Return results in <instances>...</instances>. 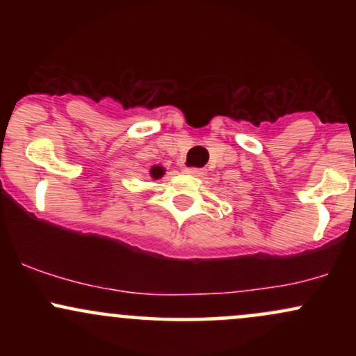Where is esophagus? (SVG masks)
Returning <instances> with one entry per match:
<instances>
[{
  "label": "esophagus",
  "mask_w": 356,
  "mask_h": 356,
  "mask_svg": "<svg viewBox=\"0 0 356 356\" xmlns=\"http://www.w3.org/2000/svg\"><path fill=\"white\" fill-rule=\"evenodd\" d=\"M184 172L191 174V175H197V177H202V175L206 174V169H194V167H186V169H184Z\"/></svg>",
  "instance_id": "obj_1"
}]
</instances>
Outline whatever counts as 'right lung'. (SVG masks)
I'll use <instances>...</instances> for the list:
<instances>
[{"label": "right lung", "instance_id": "right-lung-1", "mask_svg": "<svg viewBox=\"0 0 356 356\" xmlns=\"http://www.w3.org/2000/svg\"><path fill=\"white\" fill-rule=\"evenodd\" d=\"M164 174H165V169L161 165H152V169H150V177L155 179V181H157V179H161Z\"/></svg>", "mask_w": 356, "mask_h": 356}]
</instances>
